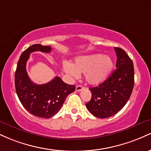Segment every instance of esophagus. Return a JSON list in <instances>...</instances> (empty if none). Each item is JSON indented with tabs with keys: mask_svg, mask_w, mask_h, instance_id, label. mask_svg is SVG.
Returning a JSON list of instances; mask_svg holds the SVG:
<instances>
[{
	"mask_svg": "<svg viewBox=\"0 0 151 151\" xmlns=\"http://www.w3.org/2000/svg\"><path fill=\"white\" fill-rule=\"evenodd\" d=\"M83 89H84V87L81 85H77V86H76V91H80Z\"/></svg>",
	"mask_w": 151,
	"mask_h": 151,
	"instance_id": "34e87169",
	"label": "esophagus"
}]
</instances>
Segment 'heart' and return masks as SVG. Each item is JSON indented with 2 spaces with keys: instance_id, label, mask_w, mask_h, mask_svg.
<instances>
[{
  "instance_id": "heart-1",
  "label": "heart",
  "mask_w": 151,
  "mask_h": 151,
  "mask_svg": "<svg viewBox=\"0 0 151 151\" xmlns=\"http://www.w3.org/2000/svg\"><path fill=\"white\" fill-rule=\"evenodd\" d=\"M114 67V60L102 54L79 57L72 65L63 64V70L66 73L74 78L84 74L86 81L91 85H98L104 82L111 73Z\"/></svg>"
}]
</instances>
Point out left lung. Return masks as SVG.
Listing matches in <instances>:
<instances>
[{"mask_svg": "<svg viewBox=\"0 0 151 151\" xmlns=\"http://www.w3.org/2000/svg\"><path fill=\"white\" fill-rule=\"evenodd\" d=\"M114 50L117 69L101 84L90 88L91 99L86 104L90 113L101 119L117 114L129 101L134 85L133 61L123 49Z\"/></svg>", "mask_w": 151, "mask_h": 151, "instance_id": "8db88e82", "label": "left lung"}]
</instances>
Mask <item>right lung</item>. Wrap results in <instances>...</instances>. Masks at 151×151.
Instances as JSON below:
<instances>
[{
	"instance_id": "obj_1",
	"label": "right lung",
	"mask_w": 151,
	"mask_h": 151,
	"mask_svg": "<svg viewBox=\"0 0 151 151\" xmlns=\"http://www.w3.org/2000/svg\"><path fill=\"white\" fill-rule=\"evenodd\" d=\"M50 46L32 45L26 49L19 59L15 73V85L19 100L32 115L49 119L60 110L66 98L75 90V86L64 82L59 77L44 84H36L27 75L26 63L30 54L36 51L48 53Z\"/></svg>"
}]
</instances>
